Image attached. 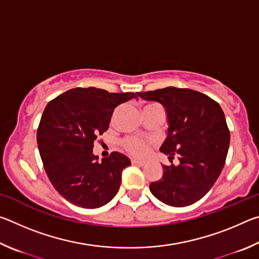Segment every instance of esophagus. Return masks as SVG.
<instances>
[{
  "label": "esophagus",
  "mask_w": 259,
  "mask_h": 259,
  "mask_svg": "<svg viewBox=\"0 0 259 259\" xmlns=\"http://www.w3.org/2000/svg\"><path fill=\"white\" fill-rule=\"evenodd\" d=\"M131 163H133V164H137V165H144V164H145V161L133 159V160H131Z\"/></svg>",
  "instance_id": "obj_1"
}]
</instances>
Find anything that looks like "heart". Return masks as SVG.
<instances>
[{
    "label": "heart",
    "mask_w": 259,
    "mask_h": 259,
    "mask_svg": "<svg viewBox=\"0 0 259 259\" xmlns=\"http://www.w3.org/2000/svg\"><path fill=\"white\" fill-rule=\"evenodd\" d=\"M123 146L126 151L131 153V154L137 155V156L145 155L148 152V144L145 142V140L137 137H129L124 139Z\"/></svg>",
    "instance_id": "b5f03b06"
}]
</instances>
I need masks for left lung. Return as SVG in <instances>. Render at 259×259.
I'll return each mask as SVG.
<instances>
[{"label":"left lung","instance_id":"left-lung-1","mask_svg":"<svg viewBox=\"0 0 259 259\" xmlns=\"http://www.w3.org/2000/svg\"><path fill=\"white\" fill-rule=\"evenodd\" d=\"M139 97L165 108L168 134L160 151L178 165H162L163 175L150 184L157 200L171 207H186L207 194L225 164L230 131L219 104L199 91L168 87Z\"/></svg>","mask_w":259,"mask_h":259}]
</instances>
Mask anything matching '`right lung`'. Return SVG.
<instances>
[{
  "label": "right lung",
  "instance_id": "add662e5",
  "mask_svg": "<svg viewBox=\"0 0 259 259\" xmlns=\"http://www.w3.org/2000/svg\"><path fill=\"white\" fill-rule=\"evenodd\" d=\"M137 95L75 88L47 105L36 135L38 151L51 184L68 202L95 209L119 192L129 157L113 152L98 161L94 142L108 129L115 107Z\"/></svg>",
  "mask_w": 259,
  "mask_h": 259
}]
</instances>
